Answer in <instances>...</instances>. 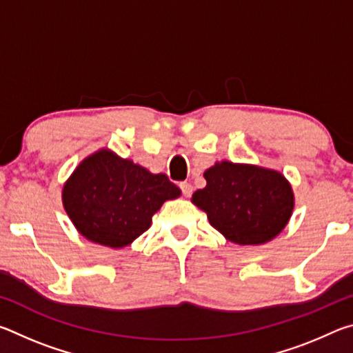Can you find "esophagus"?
Returning <instances> with one entry per match:
<instances>
[{
  "instance_id": "esophagus-1",
  "label": "esophagus",
  "mask_w": 353,
  "mask_h": 353,
  "mask_svg": "<svg viewBox=\"0 0 353 353\" xmlns=\"http://www.w3.org/2000/svg\"><path fill=\"white\" fill-rule=\"evenodd\" d=\"M179 187H181L185 198H190L191 193H193V187H191V183H188V182H182Z\"/></svg>"
}]
</instances>
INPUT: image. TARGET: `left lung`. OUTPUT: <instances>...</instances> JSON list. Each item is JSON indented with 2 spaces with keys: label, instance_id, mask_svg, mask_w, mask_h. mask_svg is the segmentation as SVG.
<instances>
[{
  "label": "left lung",
  "instance_id": "8db88e82",
  "mask_svg": "<svg viewBox=\"0 0 353 353\" xmlns=\"http://www.w3.org/2000/svg\"><path fill=\"white\" fill-rule=\"evenodd\" d=\"M204 177L205 188L194 191L191 202L225 240L259 246L290 223L294 193L280 171L223 160L205 170Z\"/></svg>",
  "mask_w": 353,
  "mask_h": 353
}]
</instances>
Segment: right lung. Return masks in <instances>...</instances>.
<instances>
[{
    "label": "right lung",
    "instance_id": "add662e5",
    "mask_svg": "<svg viewBox=\"0 0 353 353\" xmlns=\"http://www.w3.org/2000/svg\"><path fill=\"white\" fill-rule=\"evenodd\" d=\"M179 196L181 190L166 174H154L103 148L71 172L63 183L62 204L83 238L123 249L151 227L163 202Z\"/></svg>",
    "mask_w": 353,
    "mask_h": 353
}]
</instances>
